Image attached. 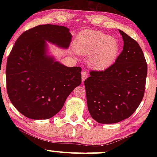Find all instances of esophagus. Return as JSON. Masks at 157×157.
<instances>
[{"mask_svg":"<svg viewBox=\"0 0 157 157\" xmlns=\"http://www.w3.org/2000/svg\"><path fill=\"white\" fill-rule=\"evenodd\" d=\"M81 75H82V81H84L88 77V74H87V72H86V71H82Z\"/></svg>","mask_w":157,"mask_h":157,"instance_id":"34e87169","label":"esophagus"}]
</instances>
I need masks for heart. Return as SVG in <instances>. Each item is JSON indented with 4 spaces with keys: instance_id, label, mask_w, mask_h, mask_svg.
<instances>
[{
    "instance_id": "obj_1",
    "label": "heart",
    "mask_w": 157,
    "mask_h": 157,
    "mask_svg": "<svg viewBox=\"0 0 157 157\" xmlns=\"http://www.w3.org/2000/svg\"><path fill=\"white\" fill-rule=\"evenodd\" d=\"M75 48L78 53L89 55L88 63L96 70L111 66L120 53V44L115 37L99 31L89 30L77 37Z\"/></svg>"
}]
</instances>
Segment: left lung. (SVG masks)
<instances>
[{"mask_svg":"<svg viewBox=\"0 0 157 157\" xmlns=\"http://www.w3.org/2000/svg\"><path fill=\"white\" fill-rule=\"evenodd\" d=\"M123 49L104 71H91L84 81L88 109L99 123L119 122L131 117L143 98L147 66L135 40L119 30Z\"/></svg>","mask_w":157,"mask_h":157,"instance_id":"obj_1","label":"left lung"}]
</instances>
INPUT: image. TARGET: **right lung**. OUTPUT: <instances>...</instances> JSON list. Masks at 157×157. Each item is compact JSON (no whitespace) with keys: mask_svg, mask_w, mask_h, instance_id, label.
Here are the masks:
<instances>
[{"mask_svg":"<svg viewBox=\"0 0 157 157\" xmlns=\"http://www.w3.org/2000/svg\"><path fill=\"white\" fill-rule=\"evenodd\" d=\"M71 37L67 27L46 24L27 30L16 40L7 59L6 89L12 105L26 117H52L80 85V67H67L46 55V41L67 48Z\"/></svg>","mask_w":157,"mask_h":157,"instance_id":"1","label":"right lung"}]
</instances>
